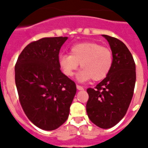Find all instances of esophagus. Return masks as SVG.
I'll return each mask as SVG.
<instances>
[{
    "label": "esophagus",
    "instance_id": "34e87169",
    "mask_svg": "<svg viewBox=\"0 0 148 148\" xmlns=\"http://www.w3.org/2000/svg\"><path fill=\"white\" fill-rule=\"evenodd\" d=\"M76 88L78 90H83V89H84V88H83L82 86H81V85H76Z\"/></svg>",
    "mask_w": 148,
    "mask_h": 148
}]
</instances>
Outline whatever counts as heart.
I'll return each mask as SVG.
<instances>
[{
    "mask_svg": "<svg viewBox=\"0 0 148 148\" xmlns=\"http://www.w3.org/2000/svg\"><path fill=\"white\" fill-rule=\"evenodd\" d=\"M113 63V52L96 42H83L71 47L70 54H60L59 64L63 73L71 77L79 68L78 79L80 82H95L104 79L110 72Z\"/></svg>",
    "mask_w": 148,
    "mask_h": 148,
    "instance_id": "obj_1",
    "label": "heart"
}]
</instances>
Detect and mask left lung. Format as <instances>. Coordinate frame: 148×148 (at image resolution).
I'll list each match as a JSON object with an SVG mask.
<instances>
[{"mask_svg": "<svg viewBox=\"0 0 148 148\" xmlns=\"http://www.w3.org/2000/svg\"><path fill=\"white\" fill-rule=\"evenodd\" d=\"M113 52L110 72L95 88H88L86 111L90 120L101 129L114 126L125 115L132 99L136 73L131 52L118 38L103 35Z\"/></svg>", "mask_w": 148, "mask_h": 148, "instance_id": "left-lung-1", "label": "left lung"}]
</instances>
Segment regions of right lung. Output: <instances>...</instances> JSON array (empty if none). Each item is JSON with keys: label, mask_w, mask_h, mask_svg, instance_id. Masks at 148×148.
Masks as SVG:
<instances>
[{"label": "right lung", "mask_w": 148, "mask_h": 148, "mask_svg": "<svg viewBox=\"0 0 148 148\" xmlns=\"http://www.w3.org/2000/svg\"><path fill=\"white\" fill-rule=\"evenodd\" d=\"M67 37L44 38L23 50L15 65L19 100L28 119L44 130L66 121L75 83L60 69L59 53Z\"/></svg>", "instance_id": "1"}]
</instances>
